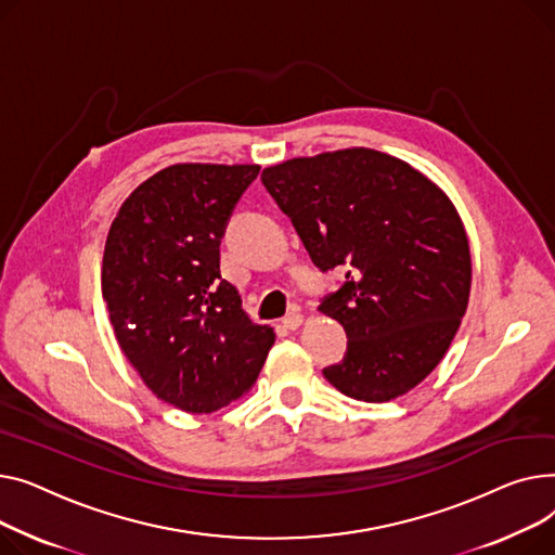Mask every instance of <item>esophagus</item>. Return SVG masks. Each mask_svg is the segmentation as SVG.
<instances>
[{"instance_id":"obj_1","label":"esophagus","mask_w":555,"mask_h":555,"mask_svg":"<svg viewBox=\"0 0 555 555\" xmlns=\"http://www.w3.org/2000/svg\"><path fill=\"white\" fill-rule=\"evenodd\" d=\"M302 320H305V318H302V313H300V311H291V313H286V315L282 318V327L293 332V330H298V327H300Z\"/></svg>"}]
</instances>
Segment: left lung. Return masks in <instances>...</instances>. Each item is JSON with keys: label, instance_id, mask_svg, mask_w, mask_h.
I'll use <instances>...</instances> for the list:
<instances>
[{"label": "left lung", "instance_id": "obj_1", "mask_svg": "<svg viewBox=\"0 0 555 555\" xmlns=\"http://www.w3.org/2000/svg\"><path fill=\"white\" fill-rule=\"evenodd\" d=\"M262 183L313 264L347 271L318 307L349 338L324 378L365 403L410 392L441 363L470 296L468 237L446 192L370 147L291 158Z\"/></svg>", "mask_w": 555, "mask_h": 555}]
</instances>
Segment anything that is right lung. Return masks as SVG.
Here are the masks:
<instances>
[{
    "mask_svg": "<svg viewBox=\"0 0 555 555\" xmlns=\"http://www.w3.org/2000/svg\"><path fill=\"white\" fill-rule=\"evenodd\" d=\"M257 175L177 163L129 194L109 228L103 298L116 340L152 392L183 412L246 395L275 343L219 271L225 223Z\"/></svg>",
    "mask_w": 555,
    "mask_h": 555,
    "instance_id": "obj_1",
    "label": "right lung"
}]
</instances>
